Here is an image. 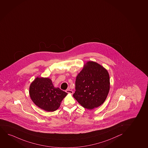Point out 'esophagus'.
I'll return each mask as SVG.
<instances>
[{"mask_svg": "<svg viewBox=\"0 0 148 148\" xmlns=\"http://www.w3.org/2000/svg\"><path fill=\"white\" fill-rule=\"evenodd\" d=\"M66 92L67 93H69V94H73V92L71 90H66Z\"/></svg>", "mask_w": 148, "mask_h": 148, "instance_id": "esophagus-1", "label": "esophagus"}]
</instances>
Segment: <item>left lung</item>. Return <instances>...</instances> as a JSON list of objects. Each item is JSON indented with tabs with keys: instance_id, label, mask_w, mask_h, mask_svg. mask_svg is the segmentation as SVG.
I'll return each instance as SVG.
<instances>
[{
	"instance_id": "left-lung-1",
	"label": "left lung",
	"mask_w": 148,
	"mask_h": 148,
	"mask_svg": "<svg viewBox=\"0 0 148 148\" xmlns=\"http://www.w3.org/2000/svg\"><path fill=\"white\" fill-rule=\"evenodd\" d=\"M110 87L107 69L96 62L88 61L77 76L73 97L82 107L92 110L104 103Z\"/></svg>"
}]
</instances>
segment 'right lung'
Listing matches in <instances>:
<instances>
[{"instance_id":"1","label":"right lung","mask_w":148,"mask_h":148,"mask_svg":"<svg viewBox=\"0 0 148 148\" xmlns=\"http://www.w3.org/2000/svg\"><path fill=\"white\" fill-rule=\"evenodd\" d=\"M29 93L34 103L48 112L57 110L67 95L59 88H55L51 79L42 77H37L31 83Z\"/></svg>"}]
</instances>
